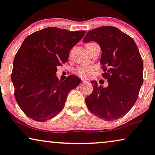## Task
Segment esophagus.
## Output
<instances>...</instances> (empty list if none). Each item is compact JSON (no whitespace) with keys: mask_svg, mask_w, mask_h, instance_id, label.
Returning a JSON list of instances; mask_svg holds the SVG:
<instances>
[{"mask_svg":"<svg viewBox=\"0 0 155 155\" xmlns=\"http://www.w3.org/2000/svg\"><path fill=\"white\" fill-rule=\"evenodd\" d=\"M81 82L83 84H87V83H88V81H86V80H84V79H81Z\"/></svg>","mask_w":155,"mask_h":155,"instance_id":"34e87169","label":"esophagus"}]
</instances>
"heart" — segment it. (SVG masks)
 <instances>
[{"label":"heart","instance_id":"1","mask_svg":"<svg viewBox=\"0 0 155 155\" xmlns=\"http://www.w3.org/2000/svg\"><path fill=\"white\" fill-rule=\"evenodd\" d=\"M93 72V68L89 66H82L78 67L75 70V73L84 79H87L91 75Z\"/></svg>","mask_w":155,"mask_h":155}]
</instances>
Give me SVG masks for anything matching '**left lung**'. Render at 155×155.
<instances>
[{
    "label": "left lung",
    "instance_id": "1",
    "mask_svg": "<svg viewBox=\"0 0 155 155\" xmlns=\"http://www.w3.org/2000/svg\"><path fill=\"white\" fill-rule=\"evenodd\" d=\"M93 41L101 49L100 62L108 87L92 81V93L86 97L91 112L101 119L114 121L124 116L136 102L143 84V61L132 37L114 26L89 31L84 42Z\"/></svg>",
    "mask_w": 155,
    "mask_h": 155
}]
</instances>
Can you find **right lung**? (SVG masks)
<instances>
[{
  "mask_svg": "<svg viewBox=\"0 0 155 155\" xmlns=\"http://www.w3.org/2000/svg\"><path fill=\"white\" fill-rule=\"evenodd\" d=\"M85 33L48 27L23 41L13 61L11 80L15 100L29 118L45 121L56 116L68 92L79 85L81 79L74 75L59 81L56 67L67 61L70 49Z\"/></svg>",
  "mask_w": 155,
  "mask_h": 155,
  "instance_id": "right-lung-1",
  "label": "right lung"
}]
</instances>
